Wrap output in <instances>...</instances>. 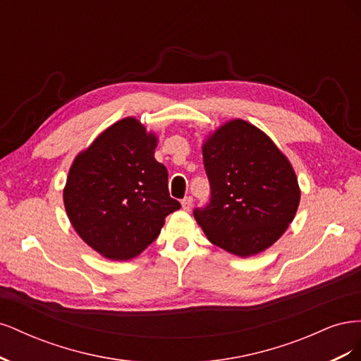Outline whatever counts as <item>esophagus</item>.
Listing matches in <instances>:
<instances>
[{
	"label": "esophagus",
	"instance_id": "esophagus-1",
	"mask_svg": "<svg viewBox=\"0 0 361 361\" xmlns=\"http://www.w3.org/2000/svg\"><path fill=\"white\" fill-rule=\"evenodd\" d=\"M180 203H182V207L185 211H190L192 207V197H191V195H187V197L182 199Z\"/></svg>",
	"mask_w": 361,
	"mask_h": 361
}]
</instances>
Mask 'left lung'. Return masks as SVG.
I'll use <instances>...</instances> for the list:
<instances>
[{
  "label": "left lung",
  "mask_w": 361,
  "mask_h": 361,
  "mask_svg": "<svg viewBox=\"0 0 361 361\" xmlns=\"http://www.w3.org/2000/svg\"><path fill=\"white\" fill-rule=\"evenodd\" d=\"M203 164L211 197L192 214L214 245L247 257L285 233L300 188L290 162L268 135L232 120L203 145Z\"/></svg>",
  "instance_id": "left-lung-1"
}]
</instances>
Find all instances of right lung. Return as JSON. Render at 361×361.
Returning a JSON list of instances; mask_svg holds the SVG:
<instances>
[{"instance_id": "1", "label": "right lung", "mask_w": 361, "mask_h": 361, "mask_svg": "<svg viewBox=\"0 0 361 361\" xmlns=\"http://www.w3.org/2000/svg\"><path fill=\"white\" fill-rule=\"evenodd\" d=\"M157 137L138 120H120L73 161L63 192L69 220L108 259L140 255L180 203L169 194V171L154 157Z\"/></svg>"}]
</instances>
